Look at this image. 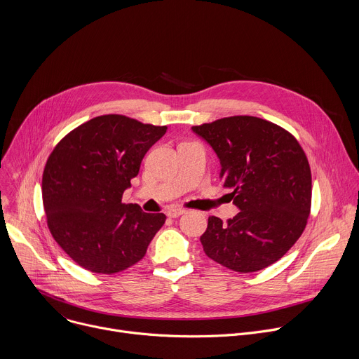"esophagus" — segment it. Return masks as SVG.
Masks as SVG:
<instances>
[{
    "label": "esophagus",
    "mask_w": 359,
    "mask_h": 359,
    "mask_svg": "<svg viewBox=\"0 0 359 359\" xmlns=\"http://www.w3.org/2000/svg\"><path fill=\"white\" fill-rule=\"evenodd\" d=\"M183 213H184V210L180 209V208H170V209L166 212L168 217H172V219H176V217H179L180 215H183Z\"/></svg>",
    "instance_id": "1"
}]
</instances>
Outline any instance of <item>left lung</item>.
I'll list each match as a JSON object with an SVG mask.
<instances>
[{
	"label": "left lung",
	"mask_w": 359,
	"mask_h": 359,
	"mask_svg": "<svg viewBox=\"0 0 359 359\" xmlns=\"http://www.w3.org/2000/svg\"><path fill=\"white\" fill-rule=\"evenodd\" d=\"M220 159V179L233 189L238 213L209 217L200 237L216 263L237 271L263 270L295 244L311 210V170L297 139L281 126L230 116L193 126Z\"/></svg>",
	"instance_id": "left-lung-1"
}]
</instances>
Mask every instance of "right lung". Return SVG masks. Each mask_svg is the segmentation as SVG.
<instances>
[{"instance_id": "obj_1", "label": "right lung", "mask_w": 359, "mask_h": 359, "mask_svg": "<svg viewBox=\"0 0 359 359\" xmlns=\"http://www.w3.org/2000/svg\"><path fill=\"white\" fill-rule=\"evenodd\" d=\"M168 126L123 115L96 116L71 130L50 153L42 175L48 229L82 269L115 274L140 262L165 224L163 213L122 203L146 151Z\"/></svg>"}]
</instances>
